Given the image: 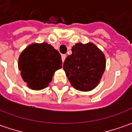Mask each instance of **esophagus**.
Wrapping results in <instances>:
<instances>
[{
	"label": "esophagus",
	"mask_w": 132,
	"mask_h": 132,
	"mask_svg": "<svg viewBox=\"0 0 132 132\" xmlns=\"http://www.w3.org/2000/svg\"><path fill=\"white\" fill-rule=\"evenodd\" d=\"M66 55H61V58H62V61H63V62H64V60H65V59H66Z\"/></svg>",
	"instance_id": "esophagus-1"
}]
</instances>
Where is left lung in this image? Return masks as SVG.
<instances>
[{
	"label": "left lung",
	"mask_w": 132,
	"mask_h": 132,
	"mask_svg": "<svg viewBox=\"0 0 132 132\" xmlns=\"http://www.w3.org/2000/svg\"><path fill=\"white\" fill-rule=\"evenodd\" d=\"M72 52L63 63V70L71 85L81 92L94 89L106 69L103 52L92 43H76Z\"/></svg>",
	"instance_id": "obj_1"
}]
</instances>
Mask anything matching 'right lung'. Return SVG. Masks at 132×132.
<instances>
[{
	"instance_id": "1",
	"label": "right lung",
	"mask_w": 132,
	"mask_h": 132,
	"mask_svg": "<svg viewBox=\"0 0 132 132\" xmlns=\"http://www.w3.org/2000/svg\"><path fill=\"white\" fill-rule=\"evenodd\" d=\"M62 68L59 52L47 43H32L19 56L18 69L27 86L41 90L49 86L55 72Z\"/></svg>"
}]
</instances>
